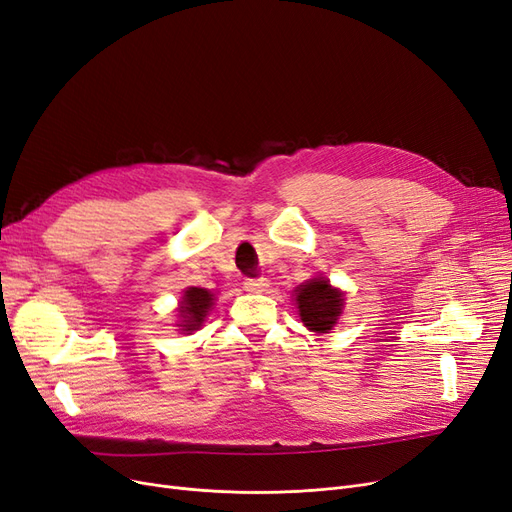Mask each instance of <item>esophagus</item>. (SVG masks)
Masks as SVG:
<instances>
[{"mask_svg": "<svg viewBox=\"0 0 512 512\" xmlns=\"http://www.w3.org/2000/svg\"><path fill=\"white\" fill-rule=\"evenodd\" d=\"M267 286H269V281L262 279V277H258V279H245V284H243V288L248 290V292H264V290H267Z\"/></svg>", "mask_w": 512, "mask_h": 512, "instance_id": "esophagus-1", "label": "esophagus"}]
</instances>
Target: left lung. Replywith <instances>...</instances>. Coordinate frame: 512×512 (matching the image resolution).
I'll return each mask as SVG.
<instances>
[{"label":"left lung","mask_w":512,"mask_h":512,"mask_svg":"<svg viewBox=\"0 0 512 512\" xmlns=\"http://www.w3.org/2000/svg\"><path fill=\"white\" fill-rule=\"evenodd\" d=\"M296 303L303 324L313 332H328L337 324L343 309V294L334 290L326 279L317 277L296 290Z\"/></svg>","instance_id":"8db88e82"}]
</instances>
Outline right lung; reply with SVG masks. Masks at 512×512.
<instances>
[{
	"instance_id": "right-lung-1",
	"label": "right lung",
	"mask_w": 512,
	"mask_h": 512,
	"mask_svg": "<svg viewBox=\"0 0 512 512\" xmlns=\"http://www.w3.org/2000/svg\"><path fill=\"white\" fill-rule=\"evenodd\" d=\"M211 305H214V294L203 288H188L184 292V301L180 305V317H182L180 326H184L182 330L186 332L197 330L203 324Z\"/></svg>"
}]
</instances>
